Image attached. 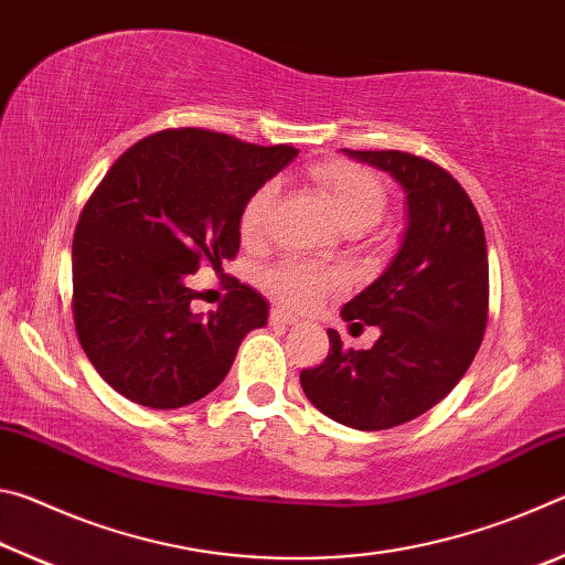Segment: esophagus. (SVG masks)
<instances>
[{"mask_svg": "<svg viewBox=\"0 0 565 565\" xmlns=\"http://www.w3.org/2000/svg\"><path fill=\"white\" fill-rule=\"evenodd\" d=\"M271 321L274 323H281V327H291V323L299 321V317H296V313H291L289 309H284V306H274V309H271Z\"/></svg>", "mask_w": 565, "mask_h": 565, "instance_id": "esophagus-1", "label": "esophagus"}]
</instances>
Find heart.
<instances>
[{"instance_id": "b5f03b06", "label": "heart", "mask_w": 565, "mask_h": 565, "mask_svg": "<svg viewBox=\"0 0 565 565\" xmlns=\"http://www.w3.org/2000/svg\"><path fill=\"white\" fill-rule=\"evenodd\" d=\"M313 179H317L321 194L343 232H366V228L376 226L386 212V189L369 169L356 164H323L313 169ZM276 194H279V189L274 181H266L248 196L242 209V218H238V232H242L244 242L254 244L264 236ZM264 281L271 294L284 301L294 306H313L337 284V276L313 262L284 259L264 274Z\"/></svg>"}]
</instances>
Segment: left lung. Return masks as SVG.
I'll return each instance as SVG.
<instances>
[{"instance_id":"1","label":"left lung","mask_w":565,"mask_h":565,"mask_svg":"<svg viewBox=\"0 0 565 565\" xmlns=\"http://www.w3.org/2000/svg\"><path fill=\"white\" fill-rule=\"evenodd\" d=\"M349 159L394 177L406 194V232L374 284L343 303V321L379 327L366 351H331L301 371L306 398L356 431L414 420L451 394L471 366L489 319V254L476 206L463 186L406 151H351Z\"/></svg>"}]
</instances>
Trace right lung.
<instances>
[{"mask_svg": "<svg viewBox=\"0 0 565 565\" xmlns=\"http://www.w3.org/2000/svg\"><path fill=\"white\" fill-rule=\"evenodd\" d=\"M299 154L228 134L169 129L117 159L84 206L72 244L74 327L99 376L147 408H181L222 384L269 303L238 284L194 313L186 276L238 252L248 196Z\"/></svg>", "mask_w": 565, "mask_h": 565, "instance_id": "add662e5", "label": "right lung"}]
</instances>
